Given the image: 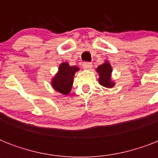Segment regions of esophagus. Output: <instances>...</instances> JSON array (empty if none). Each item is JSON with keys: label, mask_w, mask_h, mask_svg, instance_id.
I'll return each instance as SVG.
<instances>
[{"label": "esophagus", "mask_w": 158, "mask_h": 158, "mask_svg": "<svg viewBox=\"0 0 158 158\" xmlns=\"http://www.w3.org/2000/svg\"><path fill=\"white\" fill-rule=\"evenodd\" d=\"M92 66H93V64H92V63H90V62H84V64H83L84 69H87V70H89V69H91Z\"/></svg>", "instance_id": "esophagus-1"}]
</instances>
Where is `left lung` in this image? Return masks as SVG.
<instances>
[{"label": "left lung", "instance_id": "8db88e82", "mask_svg": "<svg viewBox=\"0 0 158 158\" xmlns=\"http://www.w3.org/2000/svg\"><path fill=\"white\" fill-rule=\"evenodd\" d=\"M96 71L99 75L98 82L102 86L105 87L106 89H111L115 86V83L111 79L112 67L108 60H105L103 64L98 65Z\"/></svg>", "mask_w": 158, "mask_h": 158}]
</instances>
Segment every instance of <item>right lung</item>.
Returning <instances> with one entry per match:
<instances>
[{
    "label": "right lung",
    "instance_id": "obj_1",
    "mask_svg": "<svg viewBox=\"0 0 158 158\" xmlns=\"http://www.w3.org/2000/svg\"><path fill=\"white\" fill-rule=\"evenodd\" d=\"M79 70L78 66H71L68 62H62L60 64L56 74L51 80L53 89L63 95H68L71 91L74 74Z\"/></svg>",
    "mask_w": 158,
    "mask_h": 158
}]
</instances>
